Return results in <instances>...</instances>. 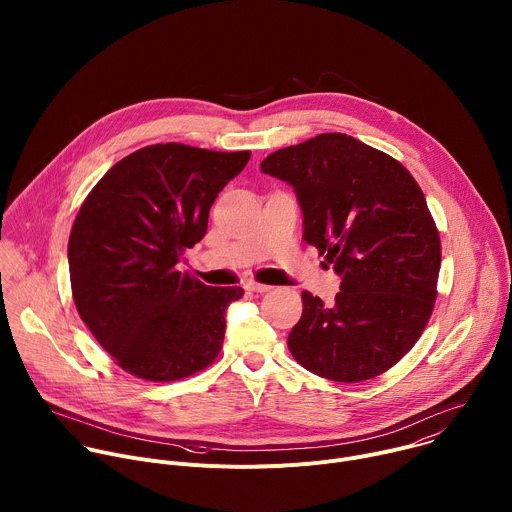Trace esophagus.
I'll return each mask as SVG.
<instances>
[{"label":"esophagus","instance_id":"34e87169","mask_svg":"<svg viewBox=\"0 0 512 512\" xmlns=\"http://www.w3.org/2000/svg\"><path fill=\"white\" fill-rule=\"evenodd\" d=\"M245 289H247V291H253V294H265V291L271 289V285L257 283V281H247V283H245Z\"/></svg>","mask_w":512,"mask_h":512}]
</instances>
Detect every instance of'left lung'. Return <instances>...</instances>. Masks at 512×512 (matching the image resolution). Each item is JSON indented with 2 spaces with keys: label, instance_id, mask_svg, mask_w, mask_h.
I'll return each mask as SVG.
<instances>
[{
  "label": "left lung",
  "instance_id": "8db88e82",
  "mask_svg": "<svg viewBox=\"0 0 512 512\" xmlns=\"http://www.w3.org/2000/svg\"><path fill=\"white\" fill-rule=\"evenodd\" d=\"M261 172L294 188L306 243L342 277L332 306L302 291L291 354L338 383L389 371L421 336L437 296L442 245L421 188L397 160L346 133L277 150Z\"/></svg>",
  "mask_w": 512,
  "mask_h": 512
}]
</instances>
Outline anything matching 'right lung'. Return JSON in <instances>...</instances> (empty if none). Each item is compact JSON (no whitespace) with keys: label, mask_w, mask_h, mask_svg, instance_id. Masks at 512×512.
<instances>
[{"label":"right lung","mask_w":512,"mask_h":512,"mask_svg":"<svg viewBox=\"0 0 512 512\" xmlns=\"http://www.w3.org/2000/svg\"><path fill=\"white\" fill-rule=\"evenodd\" d=\"M251 152L156 143L117 162L83 202L68 239L75 306L127 373L168 383L218 356L227 308L243 287L178 271L208 227L214 198Z\"/></svg>","instance_id":"right-lung-1"}]
</instances>
